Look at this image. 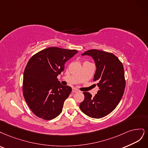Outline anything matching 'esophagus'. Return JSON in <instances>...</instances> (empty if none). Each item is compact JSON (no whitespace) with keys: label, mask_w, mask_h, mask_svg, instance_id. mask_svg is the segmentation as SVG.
Instances as JSON below:
<instances>
[{"label":"esophagus","mask_w":148,"mask_h":148,"mask_svg":"<svg viewBox=\"0 0 148 148\" xmlns=\"http://www.w3.org/2000/svg\"><path fill=\"white\" fill-rule=\"evenodd\" d=\"M72 92H73V93H77V92H79V90H78L77 89H76V88H73Z\"/></svg>","instance_id":"1"}]
</instances>
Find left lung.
<instances>
[{
  "label": "left lung",
  "mask_w": 148,
  "mask_h": 148,
  "mask_svg": "<svg viewBox=\"0 0 148 148\" xmlns=\"http://www.w3.org/2000/svg\"><path fill=\"white\" fill-rule=\"evenodd\" d=\"M82 56H91L96 66L94 80L98 81L99 90L92 97L84 92L85 98L80 109L87 116L102 118L115 109L124 93L125 80L122 63L111 53L96 49L85 51Z\"/></svg>",
  "instance_id": "1"
}]
</instances>
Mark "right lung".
Here are the masks:
<instances>
[{"label":"right lung","mask_w":148,"mask_h":148,"mask_svg":"<svg viewBox=\"0 0 148 148\" xmlns=\"http://www.w3.org/2000/svg\"><path fill=\"white\" fill-rule=\"evenodd\" d=\"M78 51L49 47L38 52L28 61L24 71L23 96L31 110L44 120H51L62 112L72 88L61 84L57 76L64 64Z\"/></svg>","instance_id":"add662e5"}]
</instances>
